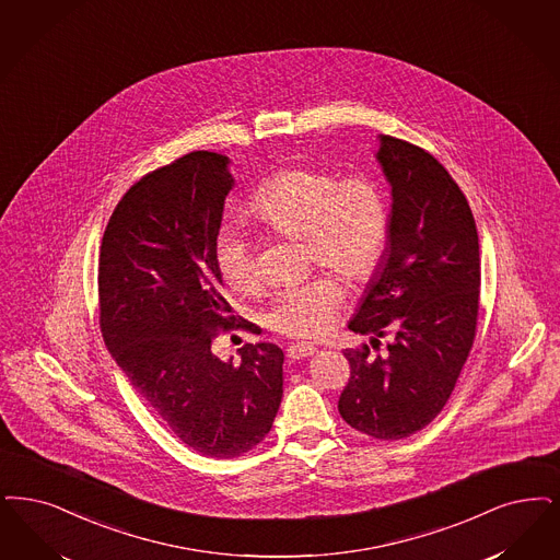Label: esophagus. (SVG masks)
<instances>
[{
    "mask_svg": "<svg viewBox=\"0 0 560 560\" xmlns=\"http://www.w3.org/2000/svg\"><path fill=\"white\" fill-rule=\"evenodd\" d=\"M316 350H318V348H316L314 343H308V341H298V343H291L290 348H288V359H306V357H313Z\"/></svg>",
    "mask_w": 560,
    "mask_h": 560,
    "instance_id": "34e87169",
    "label": "esophagus"
}]
</instances>
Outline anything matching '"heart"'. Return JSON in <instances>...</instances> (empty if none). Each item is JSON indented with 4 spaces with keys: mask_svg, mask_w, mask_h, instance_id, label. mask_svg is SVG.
I'll return each instance as SVG.
<instances>
[{
    "mask_svg": "<svg viewBox=\"0 0 560 560\" xmlns=\"http://www.w3.org/2000/svg\"><path fill=\"white\" fill-rule=\"evenodd\" d=\"M247 214L277 233L306 242L313 262L341 272L348 281H369L389 242V208L380 183L354 173L293 166L260 183L247 200ZM214 265L233 291L262 288L254 247L246 235L223 226L214 237ZM343 288L323 272L275 293L265 320L272 331L290 337L323 336L343 302Z\"/></svg>",
    "mask_w": 560,
    "mask_h": 560,
    "instance_id": "1",
    "label": "heart"
}]
</instances>
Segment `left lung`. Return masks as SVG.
I'll return each mask as SVG.
<instances>
[{
  "mask_svg": "<svg viewBox=\"0 0 560 560\" xmlns=\"http://www.w3.org/2000/svg\"><path fill=\"white\" fill-rule=\"evenodd\" d=\"M392 185L389 242L350 329L371 346L348 348L350 380L339 415L375 440H402L446 406L467 362L479 316V237L469 201L419 145L381 135ZM392 335L385 351L380 337Z\"/></svg>",
  "mask_w": 560,
  "mask_h": 560,
  "instance_id": "8db88e82",
  "label": "left lung"
}]
</instances>
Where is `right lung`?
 Listing matches in <instances>:
<instances>
[{"label":"right lung","mask_w":560,"mask_h":560,"mask_svg":"<svg viewBox=\"0 0 560 560\" xmlns=\"http://www.w3.org/2000/svg\"><path fill=\"white\" fill-rule=\"evenodd\" d=\"M229 158L191 152L131 185L100 247V329L135 392L180 442L235 458L269 433L283 396V350L246 343L242 362L212 354L235 323L214 265L233 189Z\"/></svg>","instance_id":"1"}]
</instances>
